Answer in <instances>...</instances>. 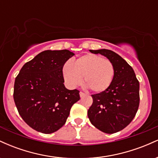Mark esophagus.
I'll return each instance as SVG.
<instances>
[{"mask_svg":"<svg viewBox=\"0 0 158 158\" xmlns=\"http://www.w3.org/2000/svg\"><path fill=\"white\" fill-rule=\"evenodd\" d=\"M79 96H80L81 98H82V97H84L85 96V94L83 93V92H80V93H79Z\"/></svg>","mask_w":158,"mask_h":158,"instance_id":"esophagus-1","label":"esophagus"}]
</instances>
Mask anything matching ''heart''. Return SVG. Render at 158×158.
<instances>
[{
  "label": "heart",
  "mask_w": 158,
  "mask_h": 158,
  "mask_svg": "<svg viewBox=\"0 0 158 158\" xmlns=\"http://www.w3.org/2000/svg\"><path fill=\"white\" fill-rule=\"evenodd\" d=\"M63 77L67 85L73 88L83 83L96 93L108 89L114 76V66L108 59L95 54H87L74 61L66 62L63 67Z\"/></svg>",
  "instance_id": "b5f03b06"
}]
</instances>
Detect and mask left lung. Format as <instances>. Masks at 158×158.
Returning a JSON list of instances; mask_svg holds the SVG:
<instances>
[{"label":"left lung","instance_id":"left-lung-1","mask_svg":"<svg viewBox=\"0 0 158 158\" xmlns=\"http://www.w3.org/2000/svg\"><path fill=\"white\" fill-rule=\"evenodd\" d=\"M106 56L113 63L114 76L108 89L91 95L93 104L88 110L92 125L107 134L118 132L131 122L138 110L139 84L133 68L114 51L89 50Z\"/></svg>","mask_w":158,"mask_h":158}]
</instances>
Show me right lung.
Listing matches in <instances>:
<instances>
[{"label": "right lung", "mask_w": 158, "mask_h": 158, "mask_svg": "<svg viewBox=\"0 0 158 158\" xmlns=\"http://www.w3.org/2000/svg\"><path fill=\"white\" fill-rule=\"evenodd\" d=\"M75 54L44 50L22 67L15 78L14 101L20 116L35 131L53 133L66 123L79 91L65 88L62 69Z\"/></svg>", "instance_id": "right-lung-1"}]
</instances>
